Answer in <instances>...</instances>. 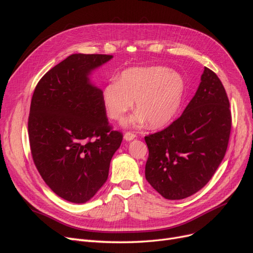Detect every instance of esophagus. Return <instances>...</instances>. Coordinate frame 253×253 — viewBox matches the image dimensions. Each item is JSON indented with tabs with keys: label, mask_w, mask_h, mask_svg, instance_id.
I'll return each instance as SVG.
<instances>
[{
	"label": "esophagus",
	"mask_w": 253,
	"mask_h": 253,
	"mask_svg": "<svg viewBox=\"0 0 253 253\" xmlns=\"http://www.w3.org/2000/svg\"><path fill=\"white\" fill-rule=\"evenodd\" d=\"M136 138V134H134V133H132V132H126V134H125V139L126 140V141H131V140H133V139H135Z\"/></svg>",
	"instance_id": "esophagus-1"
}]
</instances>
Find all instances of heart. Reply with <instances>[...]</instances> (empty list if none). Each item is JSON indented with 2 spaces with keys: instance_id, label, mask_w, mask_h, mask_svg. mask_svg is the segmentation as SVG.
Returning <instances> with one entry per match:
<instances>
[{
  "instance_id": "heart-1",
  "label": "heart",
  "mask_w": 253,
  "mask_h": 253,
  "mask_svg": "<svg viewBox=\"0 0 253 253\" xmlns=\"http://www.w3.org/2000/svg\"><path fill=\"white\" fill-rule=\"evenodd\" d=\"M186 91L181 76L166 66L133 67L122 72L117 82L103 88L102 99L110 118L121 121L135 101L137 112L129 124L151 127L169 124L178 113Z\"/></svg>"
}]
</instances>
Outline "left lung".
<instances>
[{"label":"left lung","instance_id":"1","mask_svg":"<svg viewBox=\"0 0 253 253\" xmlns=\"http://www.w3.org/2000/svg\"><path fill=\"white\" fill-rule=\"evenodd\" d=\"M201 80L181 116L144 137L145 178L167 200H182L204 188L227 151L231 112L225 87L208 67Z\"/></svg>","mask_w":253,"mask_h":253}]
</instances>
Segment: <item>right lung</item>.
I'll use <instances>...</instances> for the list:
<instances>
[{
  "label": "right lung",
  "mask_w": 253,
  "mask_h": 253,
  "mask_svg": "<svg viewBox=\"0 0 253 253\" xmlns=\"http://www.w3.org/2000/svg\"><path fill=\"white\" fill-rule=\"evenodd\" d=\"M111 55L74 53L38 82L30 103L28 135L35 166L63 200L83 204L108 179L122 141L106 117L102 90L88 75Z\"/></svg>",
  "instance_id": "right-lung-1"
}]
</instances>
